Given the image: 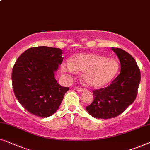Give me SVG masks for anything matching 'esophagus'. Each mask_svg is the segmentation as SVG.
I'll return each mask as SVG.
<instances>
[{"mask_svg": "<svg viewBox=\"0 0 150 150\" xmlns=\"http://www.w3.org/2000/svg\"><path fill=\"white\" fill-rule=\"evenodd\" d=\"M75 89L76 90H77V91L79 92H83L85 90V88H81V87H79V86H76V87H75Z\"/></svg>", "mask_w": 150, "mask_h": 150, "instance_id": "esophagus-1", "label": "esophagus"}]
</instances>
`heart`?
<instances>
[{
	"instance_id": "1",
	"label": "heart",
	"mask_w": 150,
	"mask_h": 150,
	"mask_svg": "<svg viewBox=\"0 0 150 150\" xmlns=\"http://www.w3.org/2000/svg\"><path fill=\"white\" fill-rule=\"evenodd\" d=\"M64 71L83 72L82 78L90 87L100 88L113 80L119 71V63L114 58L97 54H78L71 62L62 64Z\"/></svg>"
}]
</instances>
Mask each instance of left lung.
<instances>
[{
	"mask_svg": "<svg viewBox=\"0 0 150 150\" xmlns=\"http://www.w3.org/2000/svg\"><path fill=\"white\" fill-rule=\"evenodd\" d=\"M111 49L120 60V74L107 87L92 90L93 102L86 107L92 117L100 119L123 113L135 100L141 81L140 69L133 57L120 48Z\"/></svg>",
	"mask_w": 150,
	"mask_h": 150,
	"instance_id": "left-lung-1",
	"label": "left lung"
}]
</instances>
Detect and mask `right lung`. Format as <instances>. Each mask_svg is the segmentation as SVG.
<instances>
[{
	"instance_id": "right-lung-1",
	"label": "right lung",
	"mask_w": 150,
	"mask_h": 150,
	"mask_svg": "<svg viewBox=\"0 0 150 150\" xmlns=\"http://www.w3.org/2000/svg\"><path fill=\"white\" fill-rule=\"evenodd\" d=\"M60 48H29L19 56L12 70V85L19 103L32 114L47 117L58 110L69 88L59 85L54 72L63 60Z\"/></svg>"
}]
</instances>
